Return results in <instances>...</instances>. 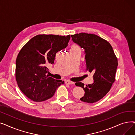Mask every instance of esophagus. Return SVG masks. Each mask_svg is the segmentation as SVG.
Masks as SVG:
<instances>
[{
    "label": "esophagus",
    "instance_id": "34e87169",
    "mask_svg": "<svg viewBox=\"0 0 135 135\" xmlns=\"http://www.w3.org/2000/svg\"><path fill=\"white\" fill-rule=\"evenodd\" d=\"M66 84L70 85V84H73V83L72 82V81H69V80H67V81H66Z\"/></svg>",
    "mask_w": 135,
    "mask_h": 135
}]
</instances>
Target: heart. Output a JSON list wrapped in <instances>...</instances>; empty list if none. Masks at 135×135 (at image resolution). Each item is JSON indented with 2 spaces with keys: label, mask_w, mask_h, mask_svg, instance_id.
I'll list each match as a JSON object with an SVG mask.
<instances>
[{
  "label": "heart",
  "mask_w": 135,
  "mask_h": 135,
  "mask_svg": "<svg viewBox=\"0 0 135 135\" xmlns=\"http://www.w3.org/2000/svg\"><path fill=\"white\" fill-rule=\"evenodd\" d=\"M71 50H80V47L77 45H75V44H74L72 46Z\"/></svg>",
  "instance_id": "b5f03b06"
}]
</instances>
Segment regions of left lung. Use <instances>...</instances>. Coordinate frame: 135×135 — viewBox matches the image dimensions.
<instances>
[{"label": "left lung", "instance_id": "obj_1", "mask_svg": "<svg viewBox=\"0 0 135 135\" xmlns=\"http://www.w3.org/2000/svg\"><path fill=\"white\" fill-rule=\"evenodd\" d=\"M73 41L84 50L86 71L94 73V83L84 86L81 82L76 83L81 87L85 94L80 100L93 103L100 100L110 90L115 81L118 60L109 42L98 35L81 33L71 35Z\"/></svg>", "mask_w": 135, "mask_h": 135}]
</instances>
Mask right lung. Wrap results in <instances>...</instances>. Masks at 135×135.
Masks as SVG:
<instances>
[{"label":"right lung","instance_id":"1","mask_svg":"<svg viewBox=\"0 0 135 135\" xmlns=\"http://www.w3.org/2000/svg\"><path fill=\"white\" fill-rule=\"evenodd\" d=\"M70 38L69 35H38L21 50L16 61V79L28 98L35 102L45 101L65 83L46 75L47 66L54 64L56 53L67 47Z\"/></svg>","mask_w":135,"mask_h":135}]
</instances>
